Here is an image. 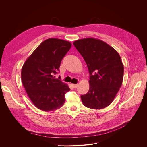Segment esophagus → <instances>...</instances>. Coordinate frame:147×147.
Returning a JSON list of instances; mask_svg holds the SVG:
<instances>
[{
	"label": "esophagus",
	"mask_w": 147,
	"mask_h": 147,
	"mask_svg": "<svg viewBox=\"0 0 147 147\" xmlns=\"http://www.w3.org/2000/svg\"><path fill=\"white\" fill-rule=\"evenodd\" d=\"M71 85H72V86H73L74 88H76L78 86V84H72Z\"/></svg>",
	"instance_id": "34e87169"
}]
</instances>
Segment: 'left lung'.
I'll list each match as a JSON object with an SVG mask.
<instances>
[{
    "label": "left lung",
    "mask_w": 147,
    "mask_h": 147,
    "mask_svg": "<svg viewBox=\"0 0 147 147\" xmlns=\"http://www.w3.org/2000/svg\"><path fill=\"white\" fill-rule=\"evenodd\" d=\"M87 64L89 90L81 95L84 106L102 109L109 106L121 86L124 66L119 53L109 44L95 38H86L73 43Z\"/></svg>",
    "instance_id": "1"
}]
</instances>
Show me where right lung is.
<instances>
[{
	"mask_svg": "<svg viewBox=\"0 0 147 147\" xmlns=\"http://www.w3.org/2000/svg\"><path fill=\"white\" fill-rule=\"evenodd\" d=\"M71 43L50 38L38 45L27 58L21 69V80L33 104L44 111L59 109L65 102V94L70 89L53 74L59 71L61 62Z\"/></svg>",
	"mask_w": 147,
	"mask_h": 147,
	"instance_id": "add662e5",
	"label": "right lung"
}]
</instances>
